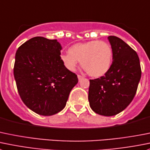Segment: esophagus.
Segmentation results:
<instances>
[{
	"label": "esophagus",
	"instance_id": "34e87169",
	"mask_svg": "<svg viewBox=\"0 0 150 150\" xmlns=\"http://www.w3.org/2000/svg\"><path fill=\"white\" fill-rule=\"evenodd\" d=\"M78 80H79V81H81V79H83V77L81 76V75H78Z\"/></svg>",
	"mask_w": 150,
	"mask_h": 150
}]
</instances>
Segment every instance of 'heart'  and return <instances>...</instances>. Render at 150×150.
Segmentation results:
<instances>
[{
    "mask_svg": "<svg viewBox=\"0 0 150 150\" xmlns=\"http://www.w3.org/2000/svg\"><path fill=\"white\" fill-rule=\"evenodd\" d=\"M61 60L69 70L74 71L81 65L91 77L98 78L107 73L113 59V50L108 43L92 40L77 43L69 47L68 53L61 55Z\"/></svg>",
    "mask_w": 150,
    "mask_h": 150,
    "instance_id": "heart-1",
    "label": "heart"
}]
</instances>
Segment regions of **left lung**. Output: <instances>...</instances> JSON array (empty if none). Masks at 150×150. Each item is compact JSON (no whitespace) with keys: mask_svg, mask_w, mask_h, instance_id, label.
I'll list each match as a JSON object with an SVG mask.
<instances>
[{"mask_svg":"<svg viewBox=\"0 0 150 150\" xmlns=\"http://www.w3.org/2000/svg\"><path fill=\"white\" fill-rule=\"evenodd\" d=\"M113 50V62L107 73L90 80L88 101L93 111L111 117L124 110L134 98L142 76L137 53L122 40L108 37Z\"/></svg>","mask_w":150,"mask_h":150,"instance_id":"left-lung-1","label":"left lung"}]
</instances>
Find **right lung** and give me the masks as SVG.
Returning <instances> with one entry per match:
<instances>
[{
    "instance_id": "obj_1",
    "label": "right lung",
    "mask_w": 150,
    "mask_h": 150,
    "mask_svg": "<svg viewBox=\"0 0 150 150\" xmlns=\"http://www.w3.org/2000/svg\"><path fill=\"white\" fill-rule=\"evenodd\" d=\"M57 40L36 36L17 50L14 76L22 100L36 114L52 116L64 108L69 93L78 83L60 58Z\"/></svg>"
}]
</instances>
